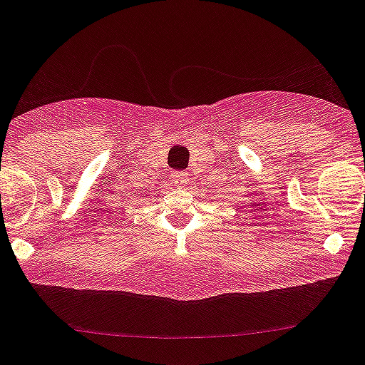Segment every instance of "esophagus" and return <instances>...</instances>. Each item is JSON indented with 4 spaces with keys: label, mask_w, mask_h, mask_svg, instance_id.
<instances>
[{
    "label": "esophagus",
    "mask_w": 365,
    "mask_h": 365,
    "mask_svg": "<svg viewBox=\"0 0 365 365\" xmlns=\"http://www.w3.org/2000/svg\"><path fill=\"white\" fill-rule=\"evenodd\" d=\"M171 180L175 185L185 187L189 183V175L185 171H171Z\"/></svg>",
    "instance_id": "esophagus-1"
}]
</instances>
